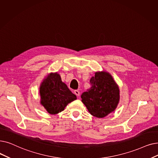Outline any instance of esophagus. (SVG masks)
Wrapping results in <instances>:
<instances>
[{
  "label": "esophagus",
  "instance_id": "1",
  "mask_svg": "<svg viewBox=\"0 0 158 158\" xmlns=\"http://www.w3.org/2000/svg\"><path fill=\"white\" fill-rule=\"evenodd\" d=\"M73 92H74V94H75V95H76L77 96H79L80 93H79V90H74V91H73Z\"/></svg>",
  "mask_w": 158,
  "mask_h": 158
}]
</instances>
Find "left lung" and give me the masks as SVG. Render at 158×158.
I'll use <instances>...</instances> for the list:
<instances>
[{"label":"left lung","mask_w":158,"mask_h":158,"mask_svg":"<svg viewBox=\"0 0 158 158\" xmlns=\"http://www.w3.org/2000/svg\"><path fill=\"white\" fill-rule=\"evenodd\" d=\"M92 87L81 95V101L91 115L103 118L114 112L120 99L119 88L106 71L95 72L90 79Z\"/></svg>","instance_id":"obj_1"}]
</instances>
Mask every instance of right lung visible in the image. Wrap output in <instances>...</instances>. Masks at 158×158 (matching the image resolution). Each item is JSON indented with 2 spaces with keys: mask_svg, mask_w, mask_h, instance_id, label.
Wrapping results in <instances>:
<instances>
[{
  "mask_svg": "<svg viewBox=\"0 0 158 158\" xmlns=\"http://www.w3.org/2000/svg\"><path fill=\"white\" fill-rule=\"evenodd\" d=\"M40 103L50 114L63 111L65 107L77 99L57 72H51L43 80L39 88Z\"/></svg>",
  "mask_w": 158,
  "mask_h": 158,
  "instance_id": "obj_1",
  "label": "right lung"
}]
</instances>
